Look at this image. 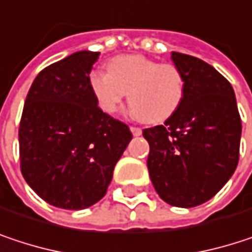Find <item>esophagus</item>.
<instances>
[{"label": "esophagus", "mask_w": 252, "mask_h": 252, "mask_svg": "<svg viewBox=\"0 0 252 252\" xmlns=\"http://www.w3.org/2000/svg\"><path fill=\"white\" fill-rule=\"evenodd\" d=\"M129 129H131L132 135H141V128H138V126H131Z\"/></svg>", "instance_id": "34e87169"}]
</instances>
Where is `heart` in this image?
Here are the masks:
<instances>
[{"label":"heart","instance_id":"1","mask_svg":"<svg viewBox=\"0 0 252 252\" xmlns=\"http://www.w3.org/2000/svg\"><path fill=\"white\" fill-rule=\"evenodd\" d=\"M89 84L103 112H118L128 96L129 115L152 124L172 117L185 93L184 76L178 67L135 54L112 58L108 71H92Z\"/></svg>","mask_w":252,"mask_h":252}]
</instances>
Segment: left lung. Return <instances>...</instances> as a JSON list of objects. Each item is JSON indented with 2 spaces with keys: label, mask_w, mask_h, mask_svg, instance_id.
<instances>
[{
  "label": "left lung",
  "mask_w": 252,
  "mask_h": 252,
  "mask_svg": "<svg viewBox=\"0 0 252 252\" xmlns=\"http://www.w3.org/2000/svg\"><path fill=\"white\" fill-rule=\"evenodd\" d=\"M171 58L185 81L184 99L163 126L143 129L147 168L159 197L195 207L215 197L239 159L241 117L230 83L207 63L179 52Z\"/></svg>",
  "instance_id": "left-lung-1"
}]
</instances>
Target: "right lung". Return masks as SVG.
Masks as SVG:
<instances>
[{
	"mask_svg": "<svg viewBox=\"0 0 252 252\" xmlns=\"http://www.w3.org/2000/svg\"><path fill=\"white\" fill-rule=\"evenodd\" d=\"M99 52L80 51L42 70L26 97L19 129L20 166L46 203L83 210L108 191L132 135L102 112L89 74Z\"/></svg>",
	"mask_w": 252,
	"mask_h": 252,
	"instance_id": "right-lung-1",
	"label": "right lung"
}]
</instances>
